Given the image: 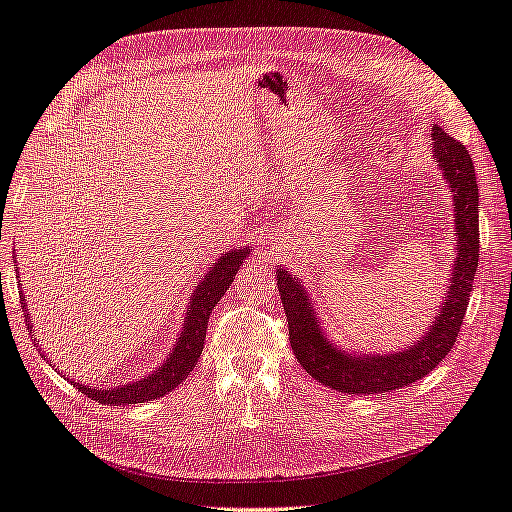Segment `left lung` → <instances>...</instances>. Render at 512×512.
Segmentation results:
<instances>
[{
	"instance_id": "8db88e82",
	"label": "left lung",
	"mask_w": 512,
	"mask_h": 512,
	"mask_svg": "<svg viewBox=\"0 0 512 512\" xmlns=\"http://www.w3.org/2000/svg\"><path fill=\"white\" fill-rule=\"evenodd\" d=\"M433 156L453 190L457 258L448 292L433 327L412 348L389 356H350L337 350L322 335L314 307L301 282L286 269H277V288L288 320V335L294 356L314 380L348 395L391 393L425 378L438 367L457 342V333L470 303L474 273L478 267V183L470 151L448 136L440 126L431 128Z\"/></svg>"
}]
</instances>
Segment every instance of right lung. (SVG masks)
Wrapping results in <instances>:
<instances>
[{"instance_id":"add662e5","label":"right lung","mask_w":512,"mask_h":512,"mask_svg":"<svg viewBox=\"0 0 512 512\" xmlns=\"http://www.w3.org/2000/svg\"><path fill=\"white\" fill-rule=\"evenodd\" d=\"M250 254L247 247L243 250L228 252L218 258V262H213L209 267V273L203 277V282L196 286L192 292V299L188 305V318H185L183 331L175 350L170 352L166 363L149 374L147 378L132 382V384H121L119 389H91V386L74 382V386H79V391L85 393L89 399L98 401V404H113V406H128V404H143V401L162 397L170 393L173 389L190 376V371L198 363V356L203 354V344L207 337V322L211 309L215 307L224 292L230 288L232 280L241 267V262L245 256ZM23 297V292H19ZM25 301V299H21ZM21 307H25L21 303ZM29 316V314H27ZM29 322V320H27ZM32 329V327H29Z\"/></svg>"}]
</instances>
